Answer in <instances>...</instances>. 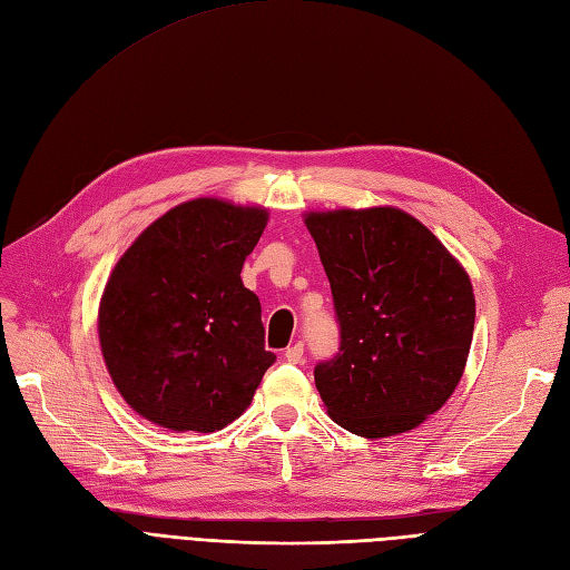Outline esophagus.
Masks as SVG:
<instances>
[{
    "mask_svg": "<svg viewBox=\"0 0 570 570\" xmlns=\"http://www.w3.org/2000/svg\"><path fill=\"white\" fill-rule=\"evenodd\" d=\"M285 358L289 361V364H302V358H304V344H302V342H295V344H292V347H287V350H285Z\"/></svg>",
    "mask_w": 570,
    "mask_h": 570,
    "instance_id": "esophagus-1",
    "label": "esophagus"
}]
</instances>
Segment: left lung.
I'll return each mask as SVG.
<instances>
[{
    "label": "left lung",
    "instance_id": "left-lung-1",
    "mask_svg": "<svg viewBox=\"0 0 570 570\" xmlns=\"http://www.w3.org/2000/svg\"><path fill=\"white\" fill-rule=\"evenodd\" d=\"M340 321V354L314 371L337 425L366 440L419 428L456 390L475 295L459 258L396 206L306 212Z\"/></svg>",
    "mask_w": 570,
    "mask_h": 570
}]
</instances>
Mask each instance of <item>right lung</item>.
<instances>
[{
	"mask_svg": "<svg viewBox=\"0 0 570 570\" xmlns=\"http://www.w3.org/2000/svg\"><path fill=\"white\" fill-rule=\"evenodd\" d=\"M268 223L264 206L197 197L147 226L118 258L97 333L126 404L176 433H216L245 413L273 352L245 258Z\"/></svg>",
	"mask_w": 570,
	"mask_h": 570,
	"instance_id": "obj_1",
	"label": "right lung"
}]
</instances>
